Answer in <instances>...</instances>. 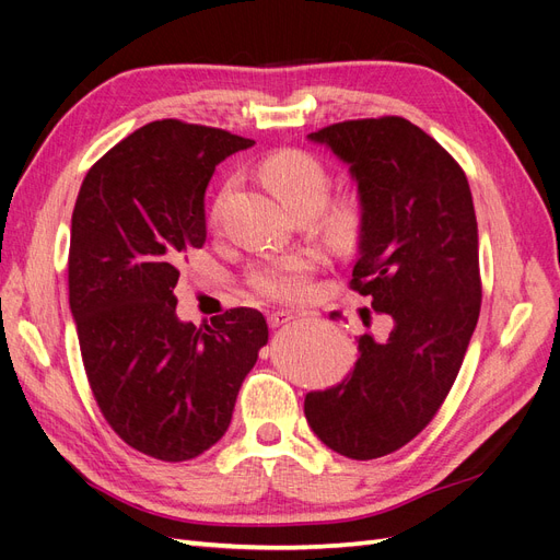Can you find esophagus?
<instances>
[{"label":"esophagus","instance_id":"1","mask_svg":"<svg viewBox=\"0 0 560 560\" xmlns=\"http://www.w3.org/2000/svg\"><path fill=\"white\" fill-rule=\"evenodd\" d=\"M296 315L292 311H273L268 313V325L270 327H280V325H287V322L294 319Z\"/></svg>","mask_w":560,"mask_h":560}]
</instances>
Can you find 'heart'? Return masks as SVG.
<instances>
[{"label": "heart", "instance_id": "heart-1", "mask_svg": "<svg viewBox=\"0 0 560 560\" xmlns=\"http://www.w3.org/2000/svg\"><path fill=\"white\" fill-rule=\"evenodd\" d=\"M261 179L270 186L287 210H313L317 212L329 196V173L315 156L299 149H282L270 154L261 167ZM233 182H226L224 189L212 202L210 217L217 222L231 196ZM364 231L362 210L350 200H338L322 214V233L338 249H352L360 243ZM317 268L315 254L290 252L282 257H270L252 270L249 284L254 292L266 299H299L308 292L311 278Z\"/></svg>", "mask_w": 560, "mask_h": 560}]
</instances>
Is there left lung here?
<instances>
[{
    "label": "left lung",
    "instance_id": "1",
    "mask_svg": "<svg viewBox=\"0 0 560 560\" xmlns=\"http://www.w3.org/2000/svg\"><path fill=\"white\" fill-rule=\"evenodd\" d=\"M308 140L350 165L364 217L350 287L393 329L360 336L350 374L308 393L303 411L322 444L374 460L430 425L460 371L481 311L477 214L463 167L401 116L334 124Z\"/></svg>",
    "mask_w": 560,
    "mask_h": 560
}]
</instances>
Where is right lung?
Segmentation results:
<instances>
[{"mask_svg": "<svg viewBox=\"0 0 560 560\" xmlns=\"http://www.w3.org/2000/svg\"><path fill=\"white\" fill-rule=\"evenodd\" d=\"M252 144L177 118L151 121L109 149L77 196L67 270L83 369L109 428L156 460H191L224 436L268 341L259 311L196 327L177 317L173 294L186 252L206 243L214 167Z\"/></svg>", "mask_w": 560, "mask_h": 560, "instance_id": "right-lung-1", "label": "right lung"}]
</instances>
